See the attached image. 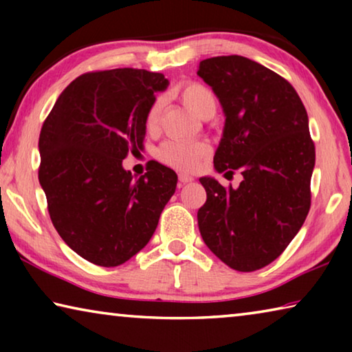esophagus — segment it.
<instances>
[{
  "label": "esophagus",
  "instance_id": "34e87169",
  "mask_svg": "<svg viewBox=\"0 0 352 352\" xmlns=\"http://www.w3.org/2000/svg\"><path fill=\"white\" fill-rule=\"evenodd\" d=\"M178 180H180V183H189V182H192L194 180V177H190L189 174H182L178 175Z\"/></svg>",
  "mask_w": 352,
  "mask_h": 352
}]
</instances>
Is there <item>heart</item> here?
I'll return each instance as SVG.
<instances>
[{
    "instance_id": "obj_1",
    "label": "heart",
    "mask_w": 352,
    "mask_h": 352,
    "mask_svg": "<svg viewBox=\"0 0 352 352\" xmlns=\"http://www.w3.org/2000/svg\"><path fill=\"white\" fill-rule=\"evenodd\" d=\"M177 96L188 109L201 119H210L217 109V100L214 93L200 82H184L177 88ZM163 102L162 99H155L148 107L144 118V126L148 133H155L160 129L162 121ZM210 152V147L205 142L190 141H166L158 148L160 162L178 170H192L199 166L200 160Z\"/></svg>"
}]
</instances>
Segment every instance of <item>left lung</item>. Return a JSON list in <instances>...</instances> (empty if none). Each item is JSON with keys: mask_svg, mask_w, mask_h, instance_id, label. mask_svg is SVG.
Returning a JSON list of instances; mask_svg holds the SVG:
<instances>
[{"mask_svg": "<svg viewBox=\"0 0 352 352\" xmlns=\"http://www.w3.org/2000/svg\"><path fill=\"white\" fill-rule=\"evenodd\" d=\"M197 74L225 113L214 168L243 175L237 189L200 178V234L231 269L259 270L287 248L311 210L315 146L307 113L284 77L247 57L206 58Z\"/></svg>", "mask_w": 352, "mask_h": 352, "instance_id": "8db88e82", "label": "left lung"}]
</instances>
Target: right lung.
Here are the masks:
<instances>
[{"label": "right lung", "instance_id": "right-lung-1", "mask_svg": "<svg viewBox=\"0 0 352 352\" xmlns=\"http://www.w3.org/2000/svg\"><path fill=\"white\" fill-rule=\"evenodd\" d=\"M162 73L93 71L65 88L40 132L38 182L52 225L65 243L100 267L129 261L151 241L175 192L177 174L153 163L144 175L122 160L144 148V118Z\"/></svg>", "mask_w": 352, "mask_h": 352}]
</instances>
